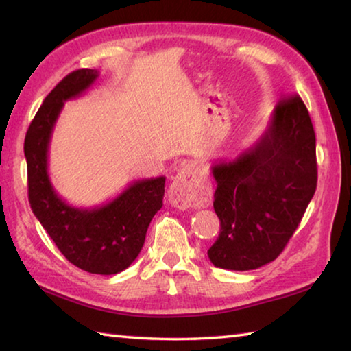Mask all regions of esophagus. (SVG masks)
I'll return each mask as SVG.
<instances>
[{
	"mask_svg": "<svg viewBox=\"0 0 351 351\" xmlns=\"http://www.w3.org/2000/svg\"><path fill=\"white\" fill-rule=\"evenodd\" d=\"M212 201V189L209 181L193 167L184 165L178 171L169 190V203L178 209L189 207H207Z\"/></svg>",
	"mask_w": 351,
	"mask_h": 351,
	"instance_id": "esophagus-1",
	"label": "esophagus"
}]
</instances>
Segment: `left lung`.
Wrapping results in <instances>:
<instances>
[{
	"label": "left lung",
	"mask_w": 351,
	"mask_h": 351,
	"mask_svg": "<svg viewBox=\"0 0 351 351\" xmlns=\"http://www.w3.org/2000/svg\"><path fill=\"white\" fill-rule=\"evenodd\" d=\"M219 235L213 266L257 269L276 260L316 192V134L299 96L278 100L268 128L232 161L212 165Z\"/></svg>",
	"instance_id": "obj_1"
}]
</instances>
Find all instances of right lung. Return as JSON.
Wrapping results in <instances>:
<instances>
[{
  "mask_svg": "<svg viewBox=\"0 0 351 351\" xmlns=\"http://www.w3.org/2000/svg\"><path fill=\"white\" fill-rule=\"evenodd\" d=\"M96 69H77L47 94L25 139L29 203L34 215L68 261L91 274L111 276L138 257L152 218L162 207L165 176L133 181L114 199L75 207L58 197L47 173V152L66 100L97 80Z\"/></svg>",
  "mask_w": 351,
  "mask_h": 351,
  "instance_id": "add662e5",
  "label": "right lung"
}]
</instances>
